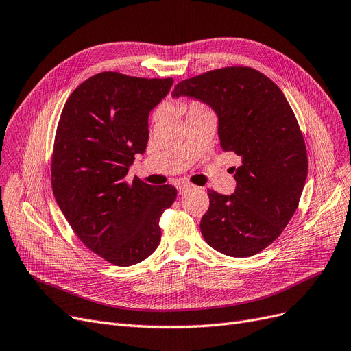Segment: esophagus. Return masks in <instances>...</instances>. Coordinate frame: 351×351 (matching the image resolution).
I'll return each instance as SVG.
<instances>
[{
    "instance_id": "obj_1",
    "label": "esophagus",
    "mask_w": 351,
    "mask_h": 351,
    "mask_svg": "<svg viewBox=\"0 0 351 351\" xmlns=\"http://www.w3.org/2000/svg\"><path fill=\"white\" fill-rule=\"evenodd\" d=\"M190 189H191V186H190V184H186V183H178V184H177V191L180 193V195H183V193L189 191Z\"/></svg>"
}]
</instances>
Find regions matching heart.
Instances as JSON below:
<instances>
[{"label": "heart", "mask_w": 351, "mask_h": 351, "mask_svg": "<svg viewBox=\"0 0 351 351\" xmlns=\"http://www.w3.org/2000/svg\"><path fill=\"white\" fill-rule=\"evenodd\" d=\"M199 110H208V108L204 107V106H202L200 103H191V104L187 106V114L199 112Z\"/></svg>", "instance_id": "1"}]
</instances>
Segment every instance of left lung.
Listing matches in <instances>:
<instances>
[{"label": "left lung", "mask_w": 351, "mask_h": 351, "mask_svg": "<svg viewBox=\"0 0 351 351\" xmlns=\"http://www.w3.org/2000/svg\"><path fill=\"white\" fill-rule=\"evenodd\" d=\"M173 97L208 104L221 148L241 156L232 195L209 190L200 221L206 243L225 256L269 247L293 216L308 176L304 136L285 94L261 72L228 66L178 82Z\"/></svg>", "instance_id": "obj_1"}]
</instances>
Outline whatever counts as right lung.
<instances>
[{
    "label": "right lung",
    "mask_w": 351,
    "mask_h": 351,
    "mask_svg": "<svg viewBox=\"0 0 351 351\" xmlns=\"http://www.w3.org/2000/svg\"><path fill=\"white\" fill-rule=\"evenodd\" d=\"M173 78L100 72L72 91L60 113L52 156V189L78 238L112 264L141 263L161 241L160 217L177 189L126 181L147 149L148 117Z\"/></svg>",
    "instance_id": "obj_1"
}]
</instances>
